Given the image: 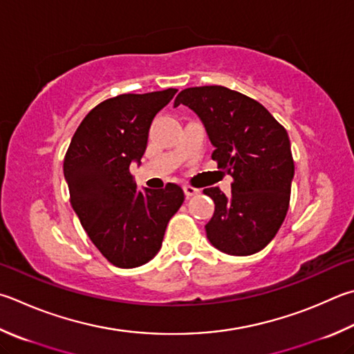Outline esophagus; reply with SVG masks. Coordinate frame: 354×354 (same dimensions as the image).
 I'll list each match as a JSON object with an SVG mask.
<instances>
[{
	"label": "esophagus",
	"mask_w": 354,
	"mask_h": 354,
	"mask_svg": "<svg viewBox=\"0 0 354 354\" xmlns=\"http://www.w3.org/2000/svg\"><path fill=\"white\" fill-rule=\"evenodd\" d=\"M184 194H185V196L190 198V196H194V195H198L199 190L195 189V187H190V185H185V187H184Z\"/></svg>",
	"instance_id": "1"
}]
</instances>
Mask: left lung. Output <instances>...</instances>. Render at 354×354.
<instances>
[{
  "label": "left lung",
  "mask_w": 354,
  "mask_h": 354,
  "mask_svg": "<svg viewBox=\"0 0 354 354\" xmlns=\"http://www.w3.org/2000/svg\"><path fill=\"white\" fill-rule=\"evenodd\" d=\"M203 122L212 159L234 178L226 196L218 187L204 189L215 203L205 224L214 246L229 255H252L266 248L285 221L294 179L288 133L265 106L224 86H195L176 95Z\"/></svg>",
  "instance_id": "obj_1"
}]
</instances>
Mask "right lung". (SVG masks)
Wrapping results in <instances>:
<instances>
[{"instance_id":"add662e5","label":"right lung","mask_w":354,"mask_h":354,"mask_svg":"<svg viewBox=\"0 0 354 354\" xmlns=\"http://www.w3.org/2000/svg\"><path fill=\"white\" fill-rule=\"evenodd\" d=\"M176 91L122 94L102 102L71 139L63 162L71 205L94 246L118 268L149 263L184 201L179 185L138 190L130 173L144 156L153 119Z\"/></svg>"}]
</instances>
